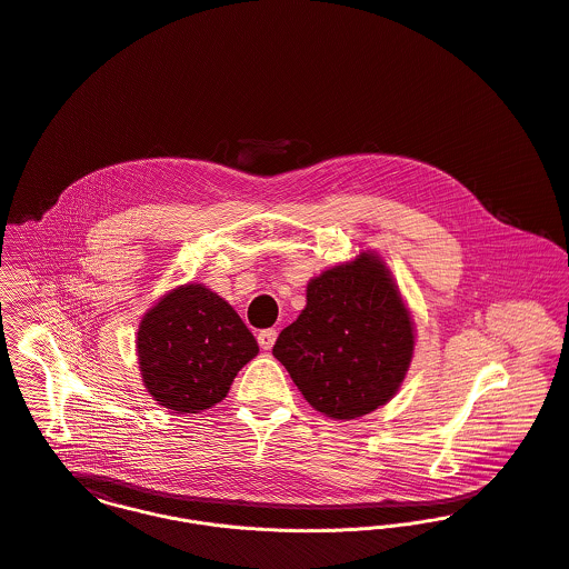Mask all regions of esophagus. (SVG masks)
<instances>
[{"label": "esophagus", "mask_w": 569, "mask_h": 569, "mask_svg": "<svg viewBox=\"0 0 569 569\" xmlns=\"http://www.w3.org/2000/svg\"><path fill=\"white\" fill-rule=\"evenodd\" d=\"M274 340H277V329H263V331H259V336H257V342H259V347H261L263 351H270L272 345H274Z\"/></svg>", "instance_id": "1"}]
</instances>
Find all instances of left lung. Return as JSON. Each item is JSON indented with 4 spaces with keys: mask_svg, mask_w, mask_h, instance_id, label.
<instances>
[{
    "mask_svg": "<svg viewBox=\"0 0 569 569\" xmlns=\"http://www.w3.org/2000/svg\"><path fill=\"white\" fill-rule=\"evenodd\" d=\"M306 297L272 347L306 401L336 421L386 406L415 356V320L386 261L360 251L310 279Z\"/></svg>",
    "mask_w": 569,
    "mask_h": 569,
    "instance_id": "8db88e82",
    "label": "left lung"
}]
</instances>
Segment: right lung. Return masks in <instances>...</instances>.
<instances>
[{"label": "right lung", "mask_w": 569, "mask_h": 569, "mask_svg": "<svg viewBox=\"0 0 569 569\" xmlns=\"http://www.w3.org/2000/svg\"><path fill=\"white\" fill-rule=\"evenodd\" d=\"M134 345L146 392L177 415L220 403L259 353L238 312L202 283L166 292L141 316Z\"/></svg>", "instance_id": "obj_1"}]
</instances>
